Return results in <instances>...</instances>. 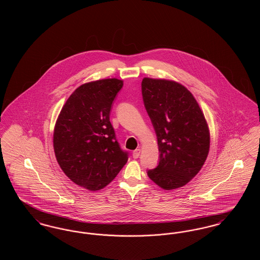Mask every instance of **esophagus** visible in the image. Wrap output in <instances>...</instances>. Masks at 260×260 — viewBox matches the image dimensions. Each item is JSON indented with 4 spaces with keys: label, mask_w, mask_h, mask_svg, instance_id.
<instances>
[{
    "label": "esophagus",
    "mask_w": 260,
    "mask_h": 260,
    "mask_svg": "<svg viewBox=\"0 0 260 260\" xmlns=\"http://www.w3.org/2000/svg\"><path fill=\"white\" fill-rule=\"evenodd\" d=\"M139 156H140V149H136L133 153V157L135 159H137V158H139Z\"/></svg>",
    "instance_id": "obj_1"
}]
</instances>
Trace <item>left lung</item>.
<instances>
[{"instance_id":"8db88e82","label":"left lung","mask_w":260,"mask_h":260,"mask_svg":"<svg viewBox=\"0 0 260 260\" xmlns=\"http://www.w3.org/2000/svg\"><path fill=\"white\" fill-rule=\"evenodd\" d=\"M145 109L159 146V164L149 178L165 190L188 183L202 169L210 150V132L192 93L173 81L144 78Z\"/></svg>"}]
</instances>
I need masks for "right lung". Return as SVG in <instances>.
<instances>
[{
    "instance_id": "right-lung-1",
    "label": "right lung",
    "mask_w": 260,
    "mask_h": 260,
    "mask_svg": "<svg viewBox=\"0 0 260 260\" xmlns=\"http://www.w3.org/2000/svg\"><path fill=\"white\" fill-rule=\"evenodd\" d=\"M123 81L84 84L67 99L56 121L53 148L62 171L77 185L96 191L108 185L128 159L110 123Z\"/></svg>"
}]
</instances>
